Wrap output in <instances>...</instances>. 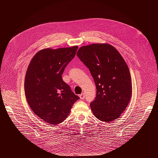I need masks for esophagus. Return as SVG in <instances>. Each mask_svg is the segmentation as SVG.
Returning <instances> with one entry per match:
<instances>
[{
    "label": "esophagus",
    "mask_w": 158,
    "mask_h": 158,
    "mask_svg": "<svg viewBox=\"0 0 158 158\" xmlns=\"http://www.w3.org/2000/svg\"><path fill=\"white\" fill-rule=\"evenodd\" d=\"M79 97L81 99H84L85 97V94L84 93H82L80 95H79Z\"/></svg>",
    "instance_id": "obj_1"
}]
</instances>
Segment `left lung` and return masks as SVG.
Here are the masks:
<instances>
[{"label": "left lung", "mask_w": 158, "mask_h": 158, "mask_svg": "<svg viewBox=\"0 0 158 158\" xmlns=\"http://www.w3.org/2000/svg\"><path fill=\"white\" fill-rule=\"evenodd\" d=\"M77 55L88 68L96 85V97L90 104L95 117L106 123L118 118L132 95L131 77L125 60L108 44L82 46Z\"/></svg>", "instance_id": "left-lung-1"}]
</instances>
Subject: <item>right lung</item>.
Returning a JSON list of instances; mask_svg holds the SVG:
<instances>
[{"instance_id": "add662e5", "label": "right lung", "mask_w": 158, "mask_h": 158, "mask_svg": "<svg viewBox=\"0 0 158 158\" xmlns=\"http://www.w3.org/2000/svg\"><path fill=\"white\" fill-rule=\"evenodd\" d=\"M78 46L47 48L32 58L24 81V90L31 109L45 122L57 125L69 116L79 97L62 79L69 63L76 56Z\"/></svg>"}]
</instances>
